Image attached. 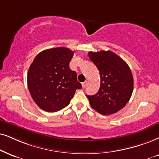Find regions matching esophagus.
I'll return each mask as SVG.
<instances>
[{"instance_id":"34e87169","label":"esophagus","mask_w":159,"mask_h":159,"mask_svg":"<svg viewBox=\"0 0 159 159\" xmlns=\"http://www.w3.org/2000/svg\"><path fill=\"white\" fill-rule=\"evenodd\" d=\"M87 83H88L87 81H84V82H83V83H82V87L85 88L86 86L87 85Z\"/></svg>"}]
</instances>
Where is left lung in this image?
<instances>
[{"label": "left lung", "instance_id": "left-lung-1", "mask_svg": "<svg viewBox=\"0 0 159 159\" xmlns=\"http://www.w3.org/2000/svg\"><path fill=\"white\" fill-rule=\"evenodd\" d=\"M89 59L100 75V86L94 95H87L92 108L103 115L122 109L129 101L134 89V78L125 61L114 52H89Z\"/></svg>", "mask_w": 159, "mask_h": 159}]
</instances>
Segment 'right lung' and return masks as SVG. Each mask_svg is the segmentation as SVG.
I'll return each instance as SVG.
<instances>
[{
    "label": "right lung",
    "mask_w": 159,
    "mask_h": 159,
    "mask_svg": "<svg viewBox=\"0 0 159 159\" xmlns=\"http://www.w3.org/2000/svg\"><path fill=\"white\" fill-rule=\"evenodd\" d=\"M74 52L59 47L40 52L30 66L28 87L32 98L40 108L56 112L69 105L76 89H81L70 61Z\"/></svg>",
    "instance_id": "add662e5"
}]
</instances>
